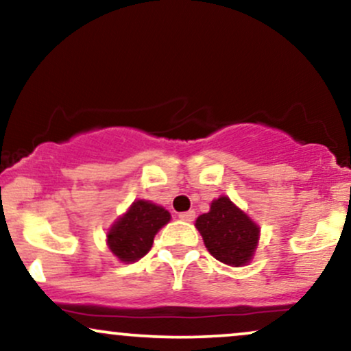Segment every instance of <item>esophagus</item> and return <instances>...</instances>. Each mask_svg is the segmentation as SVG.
I'll list each match as a JSON object with an SVG mask.
<instances>
[{"instance_id":"34e87169","label":"esophagus","mask_w":351,"mask_h":351,"mask_svg":"<svg viewBox=\"0 0 351 351\" xmlns=\"http://www.w3.org/2000/svg\"><path fill=\"white\" fill-rule=\"evenodd\" d=\"M195 211H184V213H180L178 217L181 221H186V223H191L193 219H195Z\"/></svg>"}]
</instances>
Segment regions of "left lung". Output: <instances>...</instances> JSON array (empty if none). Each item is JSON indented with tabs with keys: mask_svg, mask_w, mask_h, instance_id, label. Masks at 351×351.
I'll return each mask as SVG.
<instances>
[{
	"mask_svg": "<svg viewBox=\"0 0 351 351\" xmlns=\"http://www.w3.org/2000/svg\"><path fill=\"white\" fill-rule=\"evenodd\" d=\"M208 251L228 265H244L256 251L259 228L226 196L215 199L206 215L196 219Z\"/></svg>",
	"mask_w": 351,
	"mask_h": 351,
	"instance_id": "1",
	"label": "left lung"
}]
</instances>
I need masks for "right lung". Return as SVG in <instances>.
<instances>
[{
	"mask_svg": "<svg viewBox=\"0 0 351 351\" xmlns=\"http://www.w3.org/2000/svg\"><path fill=\"white\" fill-rule=\"evenodd\" d=\"M170 221V213L150 201H135L107 234L110 251L123 263H135L150 251L153 237Z\"/></svg>",
	"mask_w": 351,
	"mask_h": 351,
	"instance_id": "right-lung-1",
	"label": "right lung"
}]
</instances>
